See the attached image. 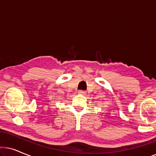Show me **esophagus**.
<instances>
[{"instance_id":"esophagus-1","label":"esophagus","mask_w":156,"mask_h":156,"mask_svg":"<svg viewBox=\"0 0 156 156\" xmlns=\"http://www.w3.org/2000/svg\"><path fill=\"white\" fill-rule=\"evenodd\" d=\"M78 94H82V95H84L85 94H86V91L84 90H79Z\"/></svg>"}]
</instances>
